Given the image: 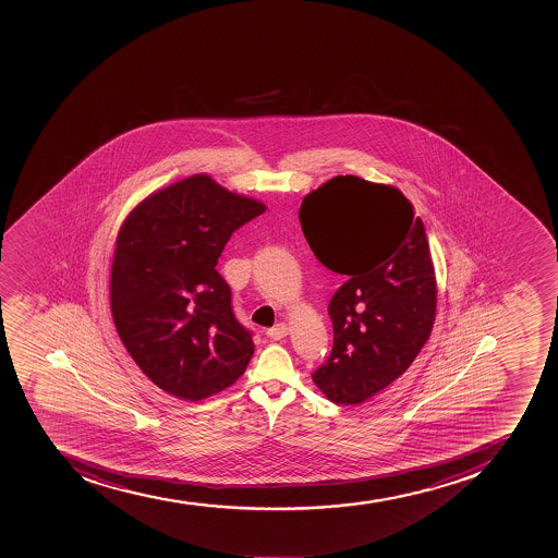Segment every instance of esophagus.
<instances>
[{"label": "esophagus", "mask_w": 558, "mask_h": 558, "mask_svg": "<svg viewBox=\"0 0 558 558\" xmlns=\"http://www.w3.org/2000/svg\"><path fill=\"white\" fill-rule=\"evenodd\" d=\"M271 340H281V338H286L289 335V327L286 324H277L272 329H267L266 332Z\"/></svg>", "instance_id": "34e87169"}]
</instances>
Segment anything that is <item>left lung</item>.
Segmentation results:
<instances>
[{
  "instance_id": "obj_1",
  "label": "left lung",
  "mask_w": 558,
  "mask_h": 558,
  "mask_svg": "<svg viewBox=\"0 0 558 558\" xmlns=\"http://www.w3.org/2000/svg\"><path fill=\"white\" fill-rule=\"evenodd\" d=\"M300 222L314 256L347 277L329 303L335 345L313 381L332 403H363L430 338L437 283L425 226L399 190L354 175L308 193Z\"/></svg>"
}]
</instances>
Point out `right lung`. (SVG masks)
<instances>
[{"mask_svg": "<svg viewBox=\"0 0 558 558\" xmlns=\"http://www.w3.org/2000/svg\"><path fill=\"white\" fill-rule=\"evenodd\" d=\"M266 211L198 173L151 193L119 229L110 303L122 345L165 392L201 401L247 368L253 335L215 269L231 234Z\"/></svg>", "mask_w": 558, "mask_h": 558, "instance_id": "right-lung-1", "label": "right lung"}]
</instances>
